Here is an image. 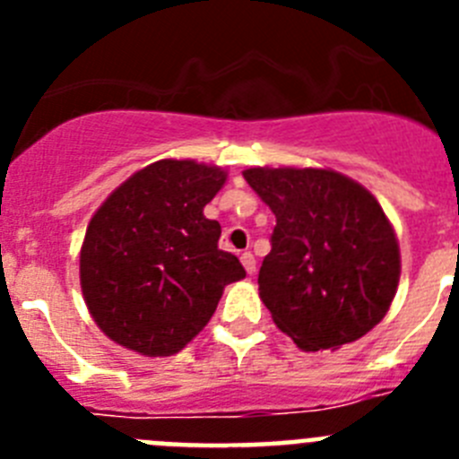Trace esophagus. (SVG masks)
<instances>
[{
  "mask_svg": "<svg viewBox=\"0 0 459 459\" xmlns=\"http://www.w3.org/2000/svg\"><path fill=\"white\" fill-rule=\"evenodd\" d=\"M241 264H243V269L248 271L250 275L255 273V255L250 253V250H246V253H241Z\"/></svg>",
  "mask_w": 459,
  "mask_h": 459,
  "instance_id": "1",
  "label": "esophagus"
}]
</instances>
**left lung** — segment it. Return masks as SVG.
<instances>
[{"label": "left lung", "instance_id": "obj_1", "mask_svg": "<svg viewBox=\"0 0 459 459\" xmlns=\"http://www.w3.org/2000/svg\"><path fill=\"white\" fill-rule=\"evenodd\" d=\"M243 179L273 211L259 296L301 350H338L381 322L400 250L379 202L331 169L250 168Z\"/></svg>", "mask_w": 459, "mask_h": 459}]
</instances>
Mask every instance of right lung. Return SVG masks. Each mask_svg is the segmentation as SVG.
Here are the masks:
<instances>
[{"label": "right lung", "mask_w": 459, "mask_h": 459, "mask_svg": "<svg viewBox=\"0 0 459 459\" xmlns=\"http://www.w3.org/2000/svg\"><path fill=\"white\" fill-rule=\"evenodd\" d=\"M225 172L193 160H158L109 195L84 234L80 282L109 340L144 356L184 350L216 312L222 287L246 278L218 248L204 218Z\"/></svg>", "instance_id": "1"}]
</instances>
